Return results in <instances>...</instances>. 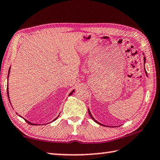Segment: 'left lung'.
I'll return each mask as SVG.
<instances>
[{"instance_id": "left-lung-1", "label": "left lung", "mask_w": 160, "mask_h": 160, "mask_svg": "<svg viewBox=\"0 0 160 160\" xmlns=\"http://www.w3.org/2000/svg\"><path fill=\"white\" fill-rule=\"evenodd\" d=\"M143 55H144V53H143ZM145 63V57H144V64ZM145 73H146V75H147V72H146V70H145ZM88 113H89V114H90V117L92 118L93 119V120H94V122H96L97 123H99V125H102V126H104V125H103V124H102V123H99L98 122V121H97V120H95V118H94V117H93V116H92V113H90V110H89V109H88Z\"/></svg>"}]
</instances>
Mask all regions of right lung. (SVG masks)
Returning a JSON list of instances; mask_svg holds the SVG:
<instances>
[{"instance_id":"1","label":"right lung","mask_w":160,"mask_h":160,"mask_svg":"<svg viewBox=\"0 0 160 160\" xmlns=\"http://www.w3.org/2000/svg\"><path fill=\"white\" fill-rule=\"evenodd\" d=\"M10 68H9V70H8V76H9V74H10ZM75 90H72L71 92H70V94H69V96L70 95H71V94L73 93V92H74ZM7 93H8V99H9V92H8V88H7ZM9 101H10V99H9ZM20 116V115H19ZM58 117V116H57V118ZM57 118H56L55 119H54L53 121H55V120H56V119H57ZM25 121H27V122H28L29 124H30V125H37V124H35V123H31V122H29V121H28V120H26V119H25Z\"/></svg>"}]
</instances>
